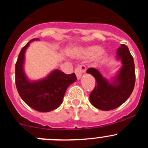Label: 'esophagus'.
Segmentation results:
<instances>
[{
    "label": "esophagus",
    "instance_id": "34e87169",
    "mask_svg": "<svg viewBox=\"0 0 148 148\" xmlns=\"http://www.w3.org/2000/svg\"><path fill=\"white\" fill-rule=\"evenodd\" d=\"M86 66L84 65H78L76 66L74 71H75V74L77 75V77L78 79H79L81 78L83 73H84L86 71Z\"/></svg>",
    "mask_w": 148,
    "mask_h": 148
}]
</instances>
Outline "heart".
<instances>
[{
	"mask_svg": "<svg viewBox=\"0 0 148 148\" xmlns=\"http://www.w3.org/2000/svg\"><path fill=\"white\" fill-rule=\"evenodd\" d=\"M77 54L84 58L92 57V61L95 63H99L105 58L107 53L105 50L98 46H89L80 49L77 52Z\"/></svg>",
	"mask_w": 148,
	"mask_h": 148,
	"instance_id": "b5f03b06",
	"label": "heart"
}]
</instances>
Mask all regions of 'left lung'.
Masks as SVG:
<instances>
[{"instance_id": "left-lung-1", "label": "left lung", "mask_w": 148, "mask_h": 148, "mask_svg": "<svg viewBox=\"0 0 148 148\" xmlns=\"http://www.w3.org/2000/svg\"><path fill=\"white\" fill-rule=\"evenodd\" d=\"M117 53V58L122 61V66L112 83L103 78L96 69L89 68L86 71L97 82L95 89L89 95L90 102L94 107L104 111L114 110L122 105L129 98L135 87V64L129 49L125 44H121Z\"/></svg>"}]
</instances>
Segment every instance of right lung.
Segmentation results:
<instances>
[{"label": "right lung", "instance_id": "right-lung-1", "mask_svg": "<svg viewBox=\"0 0 148 148\" xmlns=\"http://www.w3.org/2000/svg\"><path fill=\"white\" fill-rule=\"evenodd\" d=\"M31 39L21 50L15 67L16 86L19 95L30 107L38 112H50L58 108L63 101L67 87L75 82V74H66L56 69L42 80L30 82L26 78L23 69L24 53Z\"/></svg>", "mask_w": 148, "mask_h": 148}]
</instances>
